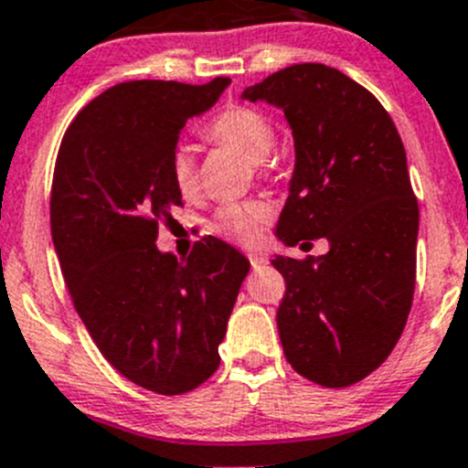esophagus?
I'll list each match as a JSON object with an SVG mask.
<instances>
[{
    "label": "esophagus",
    "mask_w": 468,
    "mask_h": 468,
    "mask_svg": "<svg viewBox=\"0 0 468 468\" xmlns=\"http://www.w3.org/2000/svg\"><path fill=\"white\" fill-rule=\"evenodd\" d=\"M249 262H251L253 269H261L267 262V258L261 256V253H249Z\"/></svg>",
    "instance_id": "34e87169"
}]
</instances>
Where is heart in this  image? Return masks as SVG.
Wrapping results in <instances>:
<instances>
[{"mask_svg": "<svg viewBox=\"0 0 468 468\" xmlns=\"http://www.w3.org/2000/svg\"><path fill=\"white\" fill-rule=\"evenodd\" d=\"M204 140L215 146H226L253 163H267L269 151L276 143V129L267 112L258 111L253 106H235L224 108L217 112L204 126ZM167 172L174 187L183 197L195 195L197 190V158L187 146H174L167 160ZM271 217V207L261 199L235 201L217 207L212 215L210 230L219 238L230 239L239 244H253L262 233V226Z\"/></svg>", "mask_w": 468, "mask_h": 468, "instance_id": "b5f03b06", "label": "heart"}]
</instances>
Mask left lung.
Here are the masks:
<instances>
[{
    "mask_svg": "<svg viewBox=\"0 0 468 468\" xmlns=\"http://www.w3.org/2000/svg\"><path fill=\"white\" fill-rule=\"evenodd\" d=\"M242 97L281 106L294 133L278 238L330 244L325 256L271 261L285 278L282 353L322 387L360 382L394 351L417 281L419 204L399 131L369 90L322 63L273 72Z\"/></svg>",
    "mask_w": 468,
    "mask_h": 468,
    "instance_id": "1",
    "label": "left lung"
}]
</instances>
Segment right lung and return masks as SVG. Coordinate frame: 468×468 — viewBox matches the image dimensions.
Segmentation results:
<instances>
[{
  "mask_svg": "<svg viewBox=\"0 0 468 468\" xmlns=\"http://www.w3.org/2000/svg\"><path fill=\"white\" fill-rule=\"evenodd\" d=\"M229 83H117L79 111L56 155L51 238L74 308L124 378L163 396L215 374L249 273L247 258L217 238L199 239L186 261L155 247L181 206L169 154Z\"/></svg>",
  "mask_w": 468,
  "mask_h": 468,
  "instance_id": "obj_1",
  "label": "right lung"
}]
</instances>
